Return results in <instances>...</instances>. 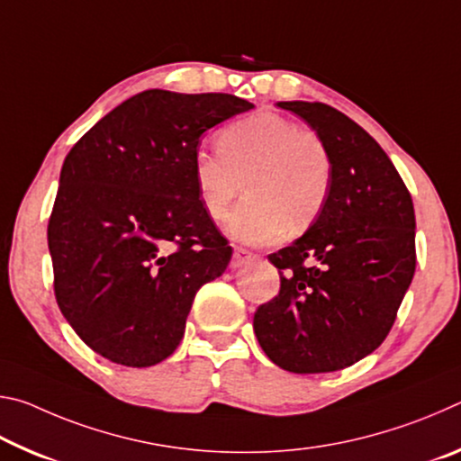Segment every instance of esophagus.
<instances>
[{"label":"esophagus","mask_w":461,"mask_h":461,"mask_svg":"<svg viewBox=\"0 0 461 461\" xmlns=\"http://www.w3.org/2000/svg\"><path fill=\"white\" fill-rule=\"evenodd\" d=\"M254 258H256V254L248 252L246 248H236V249H233V258H231V262H230V267H231L233 270H236V268L244 267V264L252 262Z\"/></svg>","instance_id":"esophagus-1"}]
</instances>
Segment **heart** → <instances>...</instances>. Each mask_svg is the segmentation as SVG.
Returning a JSON list of instances; mask_svg holds the SVG:
<instances>
[{
	"mask_svg": "<svg viewBox=\"0 0 461 461\" xmlns=\"http://www.w3.org/2000/svg\"><path fill=\"white\" fill-rule=\"evenodd\" d=\"M333 165L323 138L278 113L258 112L217 134V152L199 150L193 181L213 221L230 215L244 183L246 201L228 231L244 244H268L286 228L303 231L323 212Z\"/></svg>",
	"mask_w": 461,
	"mask_h": 461,
	"instance_id": "heart-1",
	"label": "heart"
}]
</instances>
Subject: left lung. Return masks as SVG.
<instances>
[{
    "label": "left lung",
    "instance_id": "obj_1",
    "mask_svg": "<svg viewBox=\"0 0 461 461\" xmlns=\"http://www.w3.org/2000/svg\"><path fill=\"white\" fill-rule=\"evenodd\" d=\"M330 150L323 212L291 246L270 254L280 291L254 313L272 362L294 374L335 372L372 354L393 327L415 275V209L368 131L335 107L278 101Z\"/></svg>",
    "mask_w": 461,
    "mask_h": 461
}]
</instances>
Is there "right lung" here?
<instances>
[{"mask_svg": "<svg viewBox=\"0 0 461 461\" xmlns=\"http://www.w3.org/2000/svg\"><path fill=\"white\" fill-rule=\"evenodd\" d=\"M254 105L228 93L148 89L101 118L60 170L49 220L54 294L109 362L175 352L194 294L231 258L193 181L199 138Z\"/></svg>", "mask_w": 461, "mask_h": 461, "instance_id": "1", "label": "right lung"}]
</instances>
